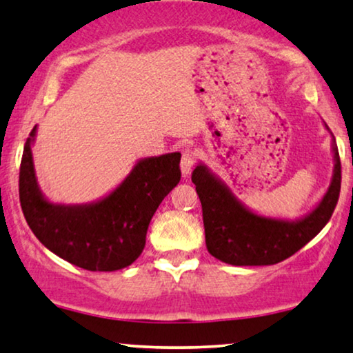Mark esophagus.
Returning <instances> with one entry per match:
<instances>
[{"instance_id": "34e87169", "label": "esophagus", "mask_w": 353, "mask_h": 353, "mask_svg": "<svg viewBox=\"0 0 353 353\" xmlns=\"http://www.w3.org/2000/svg\"><path fill=\"white\" fill-rule=\"evenodd\" d=\"M194 162H196V154L194 151H191V149H185L181 154V162H180V168H181V175L183 176H188L192 170V167H194Z\"/></svg>"}]
</instances>
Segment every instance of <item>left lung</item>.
<instances>
[{"mask_svg": "<svg viewBox=\"0 0 353 353\" xmlns=\"http://www.w3.org/2000/svg\"><path fill=\"white\" fill-rule=\"evenodd\" d=\"M326 130L330 132L327 127ZM331 138L334 168L330 186L315 209L297 220L255 214L209 167L197 163L191 180L202 204L209 254L236 267L274 265L291 257L315 238L330 221L341 191V159L332 133Z\"/></svg>", "mask_w": 353, "mask_h": 353, "instance_id": "8db88e82", "label": "left lung"}]
</instances>
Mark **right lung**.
I'll return each mask as SVG.
<instances>
[{
    "label": "right lung",
    "mask_w": 353,
    "mask_h": 353,
    "mask_svg": "<svg viewBox=\"0 0 353 353\" xmlns=\"http://www.w3.org/2000/svg\"><path fill=\"white\" fill-rule=\"evenodd\" d=\"M37 125L23 146L19 197L33 234L57 257L90 272L132 265L146 244L149 221L181 178L180 152L144 157L108 196L88 204H56L38 185L32 146Z\"/></svg>",
    "instance_id": "obj_1"
}]
</instances>
